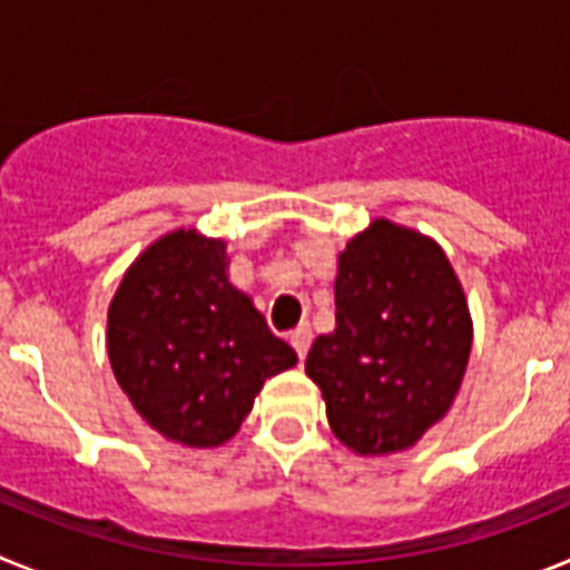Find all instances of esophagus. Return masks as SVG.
<instances>
[{
  "mask_svg": "<svg viewBox=\"0 0 570 570\" xmlns=\"http://www.w3.org/2000/svg\"><path fill=\"white\" fill-rule=\"evenodd\" d=\"M291 345H294V351L299 354V360H305V354H308L311 347V325H299V328L291 331Z\"/></svg>",
  "mask_w": 570,
  "mask_h": 570,
  "instance_id": "obj_1",
  "label": "esophagus"
}]
</instances>
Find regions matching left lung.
Segmentation results:
<instances>
[{
    "label": "left lung",
    "mask_w": 570,
    "mask_h": 570,
    "mask_svg": "<svg viewBox=\"0 0 570 570\" xmlns=\"http://www.w3.org/2000/svg\"><path fill=\"white\" fill-rule=\"evenodd\" d=\"M336 328L316 336L305 374L331 431L362 456L416 445L448 414L471 356V314L434 239L374 219L340 254Z\"/></svg>",
    "instance_id": "left-lung-1"
}]
</instances>
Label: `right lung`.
Wrapping results in <instances>:
<instances>
[{
    "instance_id": "obj_1",
    "label": "right lung",
    "mask_w": 570,
    "mask_h": 570,
    "mask_svg": "<svg viewBox=\"0 0 570 570\" xmlns=\"http://www.w3.org/2000/svg\"><path fill=\"white\" fill-rule=\"evenodd\" d=\"M225 268L223 239L179 228L139 254L108 308L116 382L150 428L188 448L228 442L265 380L296 365Z\"/></svg>"
}]
</instances>
